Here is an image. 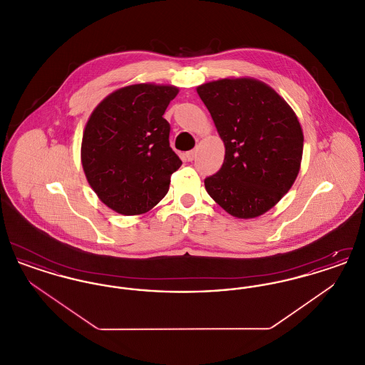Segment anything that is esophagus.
I'll use <instances>...</instances> for the list:
<instances>
[{
  "label": "esophagus",
  "mask_w": 365,
  "mask_h": 365,
  "mask_svg": "<svg viewBox=\"0 0 365 365\" xmlns=\"http://www.w3.org/2000/svg\"><path fill=\"white\" fill-rule=\"evenodd\" d=\"M195 155H197V152L192 149V150H189L187 153H186V158H187V161H192L194 158H195Z\"/></svg>",
  "instance_id": "esophagus-1"
}]
</instances>
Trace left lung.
I'll return each instance as SVG.
<instances>
[{"mask_svg": "<svg viewBox=\"0 0 365 365\" xmlns=\"http://www.w3.org/2000/svg\"><path fill=\"white\" fill-rule=\"evenodd\" d=\"M226 146L222 168L208 176L209 195L241 219L260 216L290 190L304 135L293 109L260 81L220 79L197 88Z\"/></svg>", "mask_w": 365, "mask_h": 365, "instance_id": "8db88e82", "label": "left lung"}]
</instances>
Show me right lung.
I'll return each instance as SVG.
<instances>
[{"instance_id":"add662e5","label":"right lung","mask_w":365,"mask_h":365,"mask_svg":"<svg viewBox=\"0 0 365 365\" xmlns=\"http://www.w3.org/2000/svg\"><path fill=\"white\" fill-rule=\"evenodd\" d=\"M174 86L131 85L109 94L91 113L82 139V165L106 207L140 215L168 192L182 165L170 146L171 125L163 115Z\"/></svg>"}]
</instances>
